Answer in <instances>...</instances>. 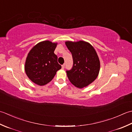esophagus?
<instances>
[{
    "label": "esophagus",
    "mask_w": 132,
    "mask_h": 132,
    "mask_svg": "<svg viewBox=\"0 0 132 132\" xmlns=\"http://www.w3.org/2000/svg\"><path fill=\"white\" fill-rule=\"evenodd\" d=\"M64 67H65V64H63L62 65V69H64Z\"/></svg>",
    "instance_id": "1"
}]
</instances>
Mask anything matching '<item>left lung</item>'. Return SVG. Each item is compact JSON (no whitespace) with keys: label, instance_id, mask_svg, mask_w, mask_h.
<instances>
[{"label":"left lung","instance_id":"left-lung-1","mask_svg":"<svg viewBox=\"0 0 132 132\" xmlns=\"http://www.w3.org/2000/svg\"><path fill=\"white\" fill-rule=\"evenodd\" d=\"M65 45L72 55L73 65L67 75L72 84L83 88L92 83L97 77L100 62L95 48L88 42L67 41Z\"/></svg>","mask_w":132,"mask_h":132}]
</instances>
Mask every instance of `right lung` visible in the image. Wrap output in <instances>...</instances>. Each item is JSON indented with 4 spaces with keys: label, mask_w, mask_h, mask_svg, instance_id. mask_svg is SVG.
Returning <instances> with one entry per match:
<instances>
[{
    "label": "right lung",
    "mask_w": 132,
    "mask_h": 132,
    "mask_svg": "<svg viewBox=\"0 0 132 132\" xmlns=\"http://www.w3.org/2000/svg\"><path fill=\"white\" fill-rule=\"evenodd\" d=\"M57 43L49 40L39 42L32 47L27 56L24 69L31 81L40 86L52 80L61 66L57 63L54 51Z\"/></svg>",
    "instance_id": "1"
}]
</instances>
